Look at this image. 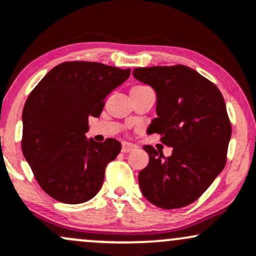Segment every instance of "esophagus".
Here are the masks:
<instances>
[{"instance_id": "obj_1", "label": "esophagus", "mask_w": 256, "mask_h": 256, "mask_svg": "<svg viewBox=\"0 0 256 256\" xmlns=\"http://www.w3.org/2000/svg\"><path fill=\"white\" fill-rule=\"evenodd\" d=\"M134 148H136V147H134V144H131V143L124 142L122 150V153H130V152H132Z\"/></svg>"}]
</instances>
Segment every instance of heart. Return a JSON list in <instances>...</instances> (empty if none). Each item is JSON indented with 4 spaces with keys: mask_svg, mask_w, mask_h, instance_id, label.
<instances>
[{
    "mask_svg": "<svg viewBox=\"0 0 256 256\" xmlns=\"http://www.w3.org/2000/svg\"><path fill=\"white\" fill-rule=\"evenodd\" d=\"M134 87H143L142 85H138V86H134Z\"/></svg>",
    "mask_w": 256,
    "mask_h": 256,
    "instance_id": "b5f03b06",
    "label": "heart"
}]
</instances>
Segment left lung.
Wrapping results in <instances>:
<instances>
[{
  "label": "left lung",
  "mask_w": 256,
  "mask_h": 256,
  "mask_svg": "<svg viewBox=\"0 0 256 256\" xmlns=\"http://www.w3.org/2000/svg\"><path fill=\"white\" fill-rule=\"evenodd\" d=\"M138 81L156 92L158 118L148 134L172 147L164 158L152 146L143 150L150 162L138 175L143 196L162 209L192 204L224 170L232 126L224 100L215 84L186 66L136 68Z\"/></svg>",
  "instance_id": "left-lung-1"
}]
</instances>
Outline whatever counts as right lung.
I'll return each instance as SVG.
<instances>
[{
    "instance_id": "1",
    "label": "right lung",
    "mask_w": 256,
    "mask_h": 256,
    "mask_svg": "<svg viewBox=\"0 0 256 256\" xmlns=\"http://www.w3.org/2000/svg\"><path fill=\"white\" fill-rule=\"evenodd\" d=\"M130 72L96 62H64L28 97L22 150L38 184L56 200L78 204L100 192L106 166L120 153L122 143L87 141L88 118L100 116L106 98Z\"/></svg>"
}]
</instances>
